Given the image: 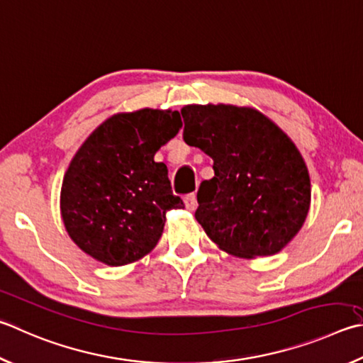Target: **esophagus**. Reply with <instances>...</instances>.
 <instances>
[{
	"label": "esophagus",
	"mask_w": 363,
	"mask_h": 363,
	"mask_svg": "<svg viewBox=\"0 0 363 363\" xmlns=\"http://www.w3.org/2000/svg\"><path fill=\"white\" fill-rule=\"evenodd\" d=\"M184 203H186V208L189 211H195L196 209V204H199V201H196V195L195 194H189L184 196Z\"/></svg>",
	"instance_id": "34e87169"
}]
</instances>
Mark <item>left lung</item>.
I'll return each instance as SVG.
<instances>
[{
  "label": "left lung",
  "mask_w": 363,
  "mask_h": 363,
  "mask_svg": "<svg viewBox=\"0 0 363 363\" xmlns=\"http://www.w3.org/2000/svg\"><path fill=\"white\" fill-rule=\"evenodd\" d=\"M184 141L214 160L195 219L225 252L273 255L300 232L311 203L308 168L291 138L257 109L189 104Z\"/></svg>",
  "instance_id": "8db88e82"
}]
</instances>
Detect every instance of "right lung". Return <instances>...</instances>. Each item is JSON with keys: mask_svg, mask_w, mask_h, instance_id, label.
<instances>
[{"mask_svg": "<svg viewBox=\"0 0 363 363\" xmlns=\"http://www.w3.org/2000/svg\"><path fill=\"white\" fill-rule=\"evenodd\" d=\"M181 127L177 111L121 113L79 147L63 177L60 209L69 238L85 254L122 267L157 246L167 211L184 203L154 155Z\"/></svg>", "mask_w": 363, "mask_h": 363, "instance_id": "add662e5", "label": "right lung"}]
</instances>
